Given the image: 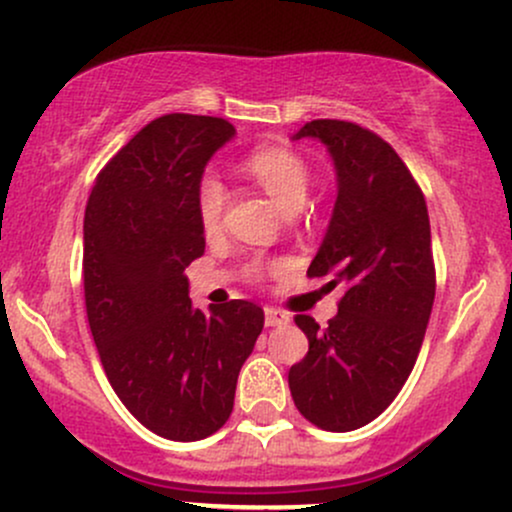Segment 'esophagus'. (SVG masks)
I'll return each instance as SVG.
<instances>
[{
  "instance_id": "esophagus-1",
  "label": "esophagus",
  "mask_w": 512,
  "mask_h": 512,
  "mask_svg": "<svg viewBox=\"0 0 512 512\" xmlns=\"http://www.w3.org/2000/svg\"><path fill=\"white\" fill-rule=\"evenodd\" d=\"M289 322V315L281 313L276 308H264V325L267 327H276V325H286Z\"/></svg>"
}]
</instances>
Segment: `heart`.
<instances>
[{
	"instance_id": "heart-1",
	"label": "heart",
	"mask_w": 512,
	"mask_h": 512,
	"mask_svg": "<svg viewBox=\"0 0 512 512\" xmlns=\"http://www.w3.org/2000/svg\"><path fill=\"white\" fill-rule=\"evenodd\" d=\"M243 173L255 180L284 214L301 211L308 199L310 170L291 149L264 146L252 151L243 161ZM223 209H226V190L216 175H204L197 187V216L204 231L211 233L221 226Z\"/></svg>"
}]
</instances>
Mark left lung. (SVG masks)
Wrapping results in <instances>:
<instances>
[{"label":"left lung","mask_w":512,"mask_h":512,"mask_svg":"<svg viewBox=\"0 0 512 512\" xmlns=\"http://www.w3.org/2000/svg\"><path fill=\"white\" fill-rule=\"evenodd\" d=\"M317 139L337 170V202L308 276L342 286L330 325L296 315L308 354L289 370L310 424L344 433L370 424L407 383L436 298L424 192L378 134L344 120H313L293 139Z\"/></svg>","instance_id":"obj_1"}]
</instances>
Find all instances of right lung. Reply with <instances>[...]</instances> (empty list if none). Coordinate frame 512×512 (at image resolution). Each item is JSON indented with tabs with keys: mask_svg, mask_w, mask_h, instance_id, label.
I'll list each match as a JSON object with an SVG mask.
<instances>
[{
	"mask_svg": "<svg viewBox=\"0 0 512 512\" xmlns=\"http://www.w3.org/2000/svg\"><path fill=\"white\" fill-rule=\"evenodd\" d=\"M233 137L221 117H158L110 158L86 204V315L105 375L139 424L180 443L226 424L264 327L250 301L202 313L185 276L204 255L197 187Z\"/></svg>",
	"mask_w": 512,
	"mask_h": 512,
	"instance_id": "1",
	"label": "right lung"
}]
</instances>
